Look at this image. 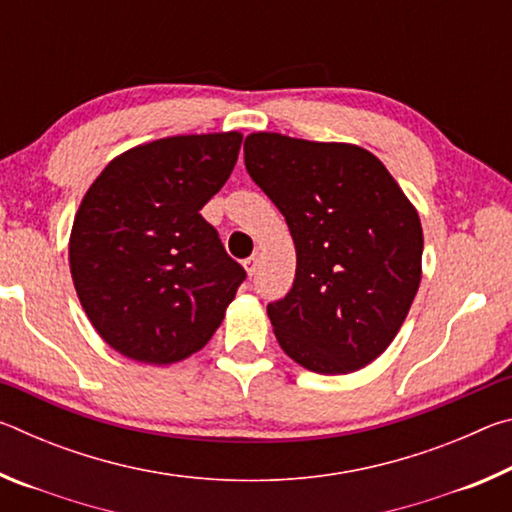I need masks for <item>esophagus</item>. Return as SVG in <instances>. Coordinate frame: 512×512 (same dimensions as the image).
<instances>
[{
    "label": "esophagus",
    "instance_id": "34e87169",
    "mask_svg": "<svg viewBox=\"0 0 512 512\" xmlns=\"http://www.w3.org/2000/svg\"><path fill=\"white\" fill-rule=\"evenodd\" d=\"M244 268H246L248 275H255V271H257V257L244 259Z\"/></svg>",
    "mask_w": 512,
    "mask_h": 512
}]
</instances>
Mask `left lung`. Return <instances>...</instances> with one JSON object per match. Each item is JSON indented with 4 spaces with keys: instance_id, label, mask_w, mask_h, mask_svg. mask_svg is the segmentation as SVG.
<instances>
[{
    "instance_id": "obj_1",
    "label": "left lung",
    "mask_w": 512,
    "mask_h": 512,
    "mask_svg": "<svg viewBox=\"0 0 512 512\" xmlns=\"http://www.w3.org/2000/svg\"><path fill=\"white\" fill-rule=\"evenodd\" d=\"M244 160L296 244L293 287L266 307L280 348L320 375L368 366L400 332L420 287L415 207L354 144L253 133Z\"/></svg>"
}]
</instances>
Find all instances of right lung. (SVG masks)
Listing matches in <instances>:
<instances>
[{"label":"right lung","mask_w":512,"mask_h":512,"mask_svg":"<svg viewBox=\"0 0 512 512\" xmlns=\"http://www.w3.org/2000/svg\"><path fill=\"white\" fill-rule=\"evenodd\" d=\"M244 135H176L117 155L74 216L69 271L90 323L119 354L167 366L212 339L246 280L201 210Z\"/></svg>","instance_id":"1"}]
</instances>
